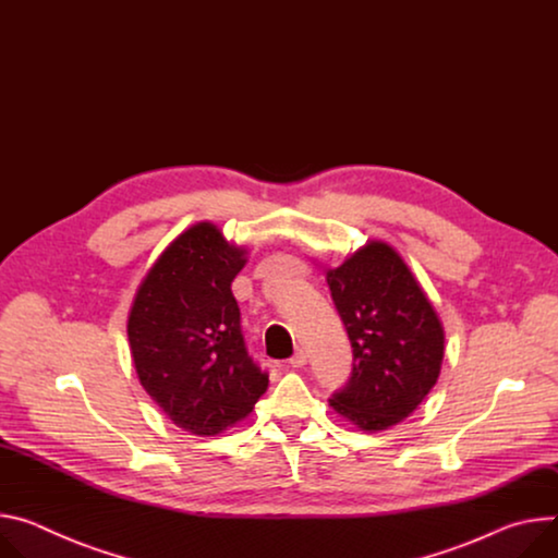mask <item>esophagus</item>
<instances>
[{"mask_svg":"<svg viewBox=\"0 0 558 558\" xmlns=\"http://www.w3.org/2000/svg\"><path fill=\"white\" fill-rule=\"evenodd\" d=\"M305 363H307V354H305L303 350H296L294 356L290 359V365H292V367H303Z\"/></svg>","mask_w":558,"mask_h":558,"instance_id":"1","label":"esophagus"}]
</instances>
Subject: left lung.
I'll use <instances>...</instances> for the list:
<instances>
[{
  "instance_id": "1",
  "label": "left lung",
  "mask_w": 558,
  "mask_h": 558,
  "mask_svg": "<svg viewBox=\"0 0 558 558\" xmlns=\"http://www.w3.org/2000/svg\"><path fill=\"white\" fill-rule=\"evenodd\" d=\"M350 337L354 363L332 410L365 432L408 418L437 386L446 350L444 324L401 255L369 239L326 270Z\"/></svg>"
}]
</instances>
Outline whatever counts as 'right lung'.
I'll use <instances>...</instances> for the list:
<instances>
[{
	"label": "right lung",
	"instance_id": "right-lung-1",
	"mask_svg": "<svg viewBox=\"0 0 558 558\" xmlns=\"http://www.w3.org/2000/svg\"><path fill=\"white\" fill-rule=\"evenodd\" d=\"M245 262V245L199 221L166 245L129 313L140 384L177 427L197 437L243 421L268 388V375L245 352L230 290Z\"/></svg>",
	"mask_w": 558,
	"mask_h": 558
}]
</instances>
